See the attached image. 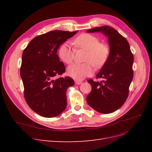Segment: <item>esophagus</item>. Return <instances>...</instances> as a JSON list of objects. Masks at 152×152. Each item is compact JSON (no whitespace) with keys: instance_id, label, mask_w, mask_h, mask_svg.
Wrapping results in <instances>:
<instances>
[{"instance_id":"34e87169","label":"esophagus","mask_w":152,"mask_h":152,"mask_svg":"<svg viewBox=\"0 0 152 152\" xmlns=\"http://www.w3.org/2000/svg\"><path fill=\"white\" fill-rule=\"evenodd\" d=\"M75 82L76 85H80L82 84V82L79 81V80H75Z\"/></svg>"}]
</instances>
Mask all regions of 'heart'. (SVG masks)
I'll return each mask as SVG.
<instances>
[{"label": "heart", "instance_id": "obj_1", "mask_svg": "<svg viewBox=\"0 0 152 152\" xmlns=\"http://www.w3.org/2000/svg\"><path fill=\"white\" fill-rule=\"evenodd\" d=\"M77 48L87 50L84 63H73L67 68V74L76 80H82L93 73L92 64L96 67L102 66L107 61L110 54L109 48L106 44H100L96 36L82 34L74 40ZM75 49L69 41L63 43L58 49V56L66 64L72 62L74 58Z\"/></svg>", "mask_w": 152, "mask_h": 152}]
</instances>
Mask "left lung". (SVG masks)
Here are the masks:
<instances>
[{"instance_id": "left-lung-1", "label": "left lung", "mask_w": 152, "mask_h": 152, "mask_svg": "<svg viewBox=\"0 0 152 152\" xmlns=\"http://www.w3.org/2000/svg\"><path fill=\"white\" fill-rule=\"evenodd\" d=\"M100 32L108 38L110 54L107 61L96 75L103 80H89L92 90L87 96L88 104L101 113H110L125 103L133 78L134 57L127 40L112 27L103 26L87 30Z\"/></svg>"}]
</instances>
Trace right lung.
I'll use <instances>...</instances> for the list:
<instances>
[{
	"label": "right lung",
	"instance_id": "add662e5",
	"mask_svg": "<svg viewBox=\"0 0 152 152\" xmlns=\"http://www.w3.org/2000/svg\"><path fill=\"white\" fill-rule=\"evenodd\" d=\"M77 32L53 30L32 39L22 54L20 75L24 96L30 108L40 115L51 118L66 107V91L74 85L57 54L59 46Z\"/></svg>",
	"mask_w": 152,
	"mask_h": 152
}]
</instances>
